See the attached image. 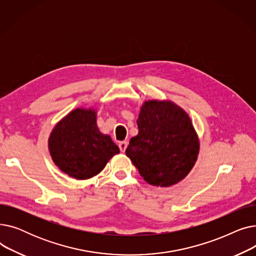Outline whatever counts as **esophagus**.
I'll list each match as a JSON object with an SVG mask.
<instances>
[{"label": "esophagus", "instance_id": "34e87169", "mask_svg": "<svg viewBox=\"0 0 256 256\" xmlns=\"http://www.w3.org/2000/svg\"><path fill=\"white\" fill-rule=\"evenodd\" d=\"M128 141H121V142L119 143L118 146H119V150H120L121 152H126V147H128Z\"/></svg>", "mask_w": 256, "mask_h": 256}]
</instances>
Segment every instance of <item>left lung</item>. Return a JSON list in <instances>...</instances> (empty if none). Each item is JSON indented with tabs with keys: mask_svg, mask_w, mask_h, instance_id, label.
Returning a JSON list of instances; mask_svg holds the SVG:
<instances>
[{
	"mask_svg": "<svg viewBox=\"0 0 256 256\" xmlns=\"http://www.w3.org/2000/svg\"><path fill=\"white\" fill-rule=\"evenodd\" d=\"M137 124L139 132L126 154L144 180L170 186L184 180L199 152L189 115L172 102L148 100L141 106Z\"/></svg>",
	"mask_w": 256,
	"mask_h": 256,
	"instance_id": "left-lung-1",
	"label": "left lung"
}]
</instances>
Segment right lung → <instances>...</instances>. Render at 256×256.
Returning a JSON list of instances; mask_svg holds the SVG:
<instances>
[{"label": "right lung", "mask_w": 256, "mask_h": 256, "mask_svg": "<svg viewBox=\"0 0 256 256\" xmlns=\"http://www.w3.org/2000/svg\"><path fill=\"white\" fill-rule=\"evenodd\" d=\"M48 148L59 169L76 180H87L98 174L119 154L111 137L102 135L94 110L76 109L54 128Z\"/></svg>", "instance_id": "obj_1"}]
</instances>
